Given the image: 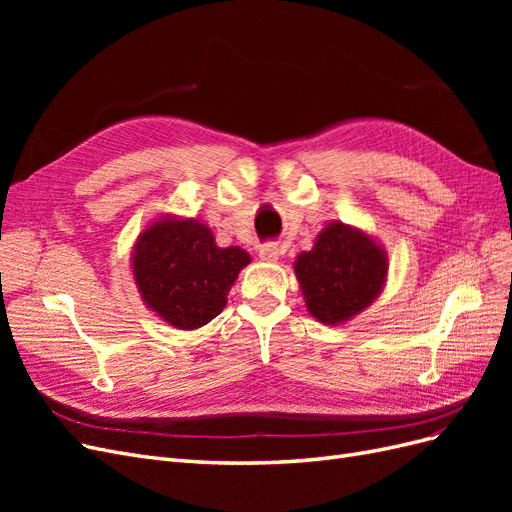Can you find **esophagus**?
Segmentation results:
<instances>
[{
  "label": "esophagus",
  "instance_id": "1",
  "mask_svg": "<svg viewBox=\"0 0 512 512\" xmlns=\"http://www.w3.org/2000/svg\"><path fill=\"white\" fill-rule=\"evenodd\" d=\"M260 258L265 262H275L280 258V245L277 243H265L260 247Z\"/></svg>",
  "mask_w": 512,
  "mask_h": 512
}]
</instances>
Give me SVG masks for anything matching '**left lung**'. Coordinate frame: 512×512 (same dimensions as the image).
Listing matches in <instances>:
<instances>
[{
	"label": "left lung",
	"mask_w": 512,
	"mask_h": 512,
	"mask_svg": "<svg viewBox=\"0 0 512 512\" xmlns=\"http://www.w3.org/2000/svg\"><path fill=\"white\" fill-rule=\"evenodd\" d=\"M305 307L322 324H344L378 299L389 256L365 230L329 222L309 252L294 260Z\"/></svg>",
	"instance_id": "8db88e82"
}]
</instances>
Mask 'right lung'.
<instances>
[{
  "label": "right lung",
  "instance_id": "1",
  "mask_svg": "<svg viewBox=\"0 0 512 512\" xmlns=\"http://www.w3.org/2000/svg\"><path fill=\"white\" fill-rule=\"evenodd\" d=\"M132 275L143 303L181 331L205 327L228 303V292L250 254L239 245L220 247L207 224L164 215L138 235Z\"/></svg>",
  "mask_w": 512,
  "mask_h": 512
}]
</instances>
